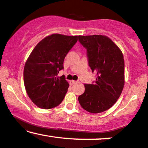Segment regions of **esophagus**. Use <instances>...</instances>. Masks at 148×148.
<instances>
[{
  "mask_svg": "<svg viewBox=\"0 0 148 148\" xmlns=\"http://www.w3.org/2000/svg\"><path fill=\"white\" fill-rule=\"evenodd\" d=\"M75 83H76V81H73V80H72V81H70V85H73Z\"/></svg>",
  "mask_w": 148,
  "mask_h": 148,
  "instance_id": "34e87169",
  "label": "esophagus"
}]
</instances>
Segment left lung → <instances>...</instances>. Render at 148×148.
<instances>
[{
    "label": "left lung",
    "instance_id": "obj_1",
    "mask_svg": "<svg viewBox=\"0 0 148 148\" xmlns=\"http://www.w3.org/2000/svg\"><path fill=\"white\" fill-rule=\"evenodd\" d=\"M87 50L88 64L96 73L92 84H85V92L79 97L81 106L92 113L109 109L120 97L125 84V61L118 47L101 35L79 36Z\"/></svg>",
    "mask_w": 148,
    "mask_h": 148
}]
</instances>
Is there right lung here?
<instances>
[{
    "label": "right lung",
    "instance_id": "obj_1",
    "mask_svg": "<svg viewBox=\"0 0 148 148\" xmlns=\"http://www.w3.org/2000/svg\"><path fill=\"white\" fill-rule=\"evenodd\" d=\"M78 36L53 34L41 40L26 60L23 81L27 94L37 106L49 109L58 106L69 88L64 75V59L76 43Z\"/></svg>",
    "mask_w": 148,
    "mask_h": 148
}]
</instances>
